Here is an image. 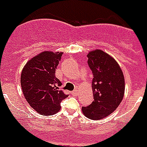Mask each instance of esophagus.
I'll use <instances>...</instances> for the list:
<instances>
[{"mask_svg": "<svg viewBox=\"0 0 147 147\" xmlns=\"http://www.w3.org/2000/svg\"><path fill=\"white\" fill-rule=\"evenodd\" d=\"M77 92H78L77 90H73V91L71 92V94H75V95H76V94H77Z\"/></svg>", "mask_w": 147, "mask_h": 147, "instance_id": "esophagus-1", "label": "esophagus"}]
</instances>
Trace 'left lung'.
<instances>
[{"mask_svg":"<svg viewBox=\"0 0 147 147\" xmlns=\"http://www.w3.org/2000/svg\"><path fill=\"white\" fill-rule=\"evenodd\" d=\"M88 64L92 71L93 102L82 107L83 115L98 120L113 113L124 95L125 82L122 69L112 56L101 49L87 53Z\"/></svg>","mask_w":147,"mask_h":147,"instance_id":"obj_1","label":"left lung"}]
</instances>
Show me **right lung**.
Segmentation results:
<instances>
[{
  "label": "right lung",
  "instance_id": "obj_1",
  "mask_svg": "<svg viewBox=\"0 0 147 147\" xmlns=\"http://www.w3.org/2000/svg\"><path fill=\"white\" fill-rule=\"evenodd\" d=\"M63 52L45 50L30 58L24 65L20 76L22 90L28 104L41 115L52 116L61 110L66 98L62 85L55 76Z\"/></svg>",
  "mask_w": 147,
  "mask_h": 147
}]
</instances>
